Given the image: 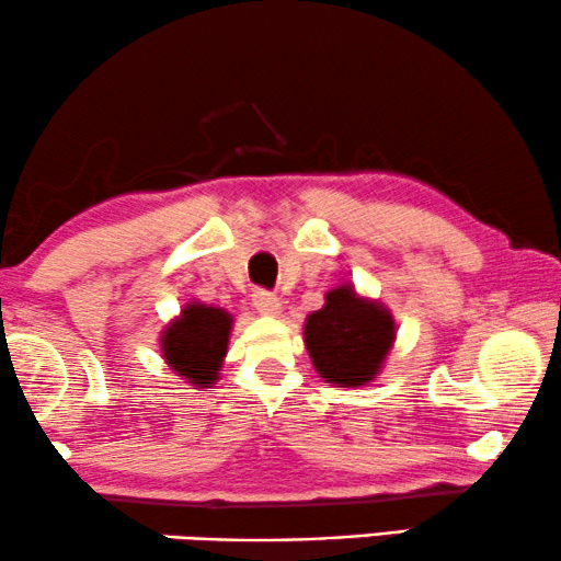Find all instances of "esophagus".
Listing matches in <instances>:
<instances>
[{
    "instance_id": "esophagus-1",
    "label": "esophagus",
    "mask_w": 561,
    "mask_h": 561,
    "mask_svg": "<svg viewBox=\"0 0 561 561\" xmlns=\"http://www.w3.org/2000/svg\"><path fill=\"white\" fill-rule=\"evenodd\" d=\"M254 307L259 314H266V318H277V314L282 312L279 297H274L272 291H266V289L254 291Z\"/></svg>"
}]
</instances>
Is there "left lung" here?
Masks as SVG:
<instances>
[{"label":"left lung","mask_w":561,"mask_h":561,"mask_svg":"<svg viewBox=\"0 0 561 561\" xmlns=\"http://www.w3.org/2000/svg\"><path fill=\"white\" fill-rule=\"evenodd\" d=\"M302 341L322 381L358 389L381 376L397 343V320L381 299L341 282L325 291V305L305 318Z\"/></svg>","instance_id":"1"}]
</instances>
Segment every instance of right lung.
<instances>
[{"mask_svg":"<svg viewBox=\"0 0 561 561\" xmlns=\"http://www.w3.org/2000/svg\"><path fill=\"white\" fill-rule=\"evenodd\" d=\"M233 314L224 307L187 299L160 335V353L175 376L193 389H213L224 368Z\"/></svg>","mask_w":561,"mask_h":561,"instance_id":"add662e5","label":"right lung"}]
</instances>
